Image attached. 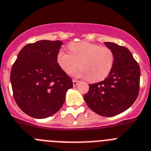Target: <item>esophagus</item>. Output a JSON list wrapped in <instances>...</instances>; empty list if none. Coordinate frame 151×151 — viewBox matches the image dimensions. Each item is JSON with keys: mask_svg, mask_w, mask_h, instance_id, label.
Wrapping results in <instances>:
<instances>
[{"mask_svg": "<svg viewBox=\"0 0 151 151\" xmlns=\"http://www.w3.org/2000/svg\"><path fill=\"white\" fill-rule=\"evenodd\" d=\"M78 83H79V81H77V80H73V87H76L78 85Z\"/></svg>", "mask_w": 151, "mask_h": 151, "instance_id": "obj_1", "label": "esophagus"}]
</instances>
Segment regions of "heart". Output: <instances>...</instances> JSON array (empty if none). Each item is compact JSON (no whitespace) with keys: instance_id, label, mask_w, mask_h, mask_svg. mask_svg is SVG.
<instances>
[{"instance_id":"obj_1","label":"heart","mask_w":151,"mask_h":151,"mask_svg":"<svg viewBox=\"0 0 151 151\" xmlns=\"http://www.w3.org/2000/svg\"><path fill=\"white\" fill-rule=\"evenodd\" d=\"M68 48L70 53L60 50L57 54V61L65 73H71L79 64L81 69L73 74L91 82L103 81L111 73L115 61L111 48L86 41L70 43Z\"/></svg>"}]
</instances>
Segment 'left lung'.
<instances>
[{"label": "left lung", "mask_w": 151, "mask_h": 151, "mask_svg": "<svg viewBox=\"0 0 151 151\" xmlns=\"http://www.w3.org/2000/svg\"><path fill=\"white\" fill-rule=\"evenodd\" d=\"M115 56L114 65L104 81L89 84L83 98L87 106L103 116H113L124 112L134 103L140 90V69L127 47L105 42Z\"/></svg>", "instance_id": "1"}]
</instances>
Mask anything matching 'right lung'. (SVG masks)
Masks as SVG:
<instances>
[{
    "instance_id": "obj_1",
    "label": "right lung",
    "mask_w": 151,
    "mask_h": 151,
    "mask_svg": "<svg viewBox=\"0 0 151 151\" xmlns=\"http://www.w3.org/2000/svg\"><path fill=\"white\" fill-rule=\"evenodd\" d=\"M60 40H39L27 44L12 66L11 82L21 111L35 118H46L58 112L73 87L71 78L60 68L57 54Z\"/></svg>"
}]
</instances>
